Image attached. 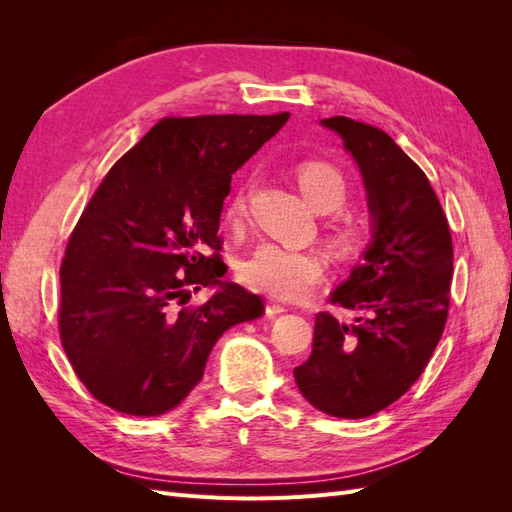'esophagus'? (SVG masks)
<instances>
[{
    "label": "esophagus",
    "mask_w": 512,
    "mask_h": 512,
    "mask_svg": "<svg viewBox=\"0 0 512 512\" xmlns=\"http://www.w3.org/2000/svg\"><path fill=\"white\" fill-rule=\"evenodd\" d=\"M284 312H288V305H284V303H280V301H269L267 314L275 316V314H284Z\"/></svg>",
    "instance_id": "esophagus-1"
}]
</instances>
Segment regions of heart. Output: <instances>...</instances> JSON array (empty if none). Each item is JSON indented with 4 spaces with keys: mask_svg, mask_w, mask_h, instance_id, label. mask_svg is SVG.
Masks as SVG:
<instances>
[{
    "mask_svg": "<svg viewBox=\"0 0 512 512\" xmlns=\"http://www.w3.org/2000/svg\"><path fill=\"white\" fill-rule=\"evenodd\" d=\"M294 175H297L309 203L322 213L342 209L352 194V183L344 168L331 160H303L294 168ZM254 185L256 177L250 173L239 181L235 192L230 194L224 209V224L228 228L239 230L245 224ZM331 239L342 250L354 252L363 245L365 230L354 218H339L331 224ZM324 269H327V262L316 250H301V247H288L273 241L260 243L239 265V273L245 284L284 301L307 299L320 284Z\"/></svg>",
    "mask_w": 512,
    "mask_h": 512,
    "instance_id": "b5f03b06",
    "label": "heart"
}]
</instances>
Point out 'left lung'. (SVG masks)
I'll return each mask as SVG.
<instances>
[{"mask_svg":"<svg viewBox=\"0 0 512 512\" xmlns=\"http://www.w3.org/2000/svg\"><path fill=\"white\" fill-rule=\"evenodd\" d=\"M359 164L374 215V241L331 303L356 309L354 324L316 316L309 359L294 367L303 397L339 418L391 406L421 378L446 327L453 239L427 175L380 128L322 119Z\"/></svg>","mask_w":512,"mask_h":512,"instance_id":"obj_1","label":"left lung"}]
</instances>
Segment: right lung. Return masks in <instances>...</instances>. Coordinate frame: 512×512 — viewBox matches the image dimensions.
Segmentation results:
<instances>
[{"instance_id":"add662e5","label":"right lung","mask_w":512,"mask_h":512,"mask_svg":"<svg viewBox=\"0 0 512 512\" xmlns=\"http://www.w3.org/2000/svg\"><path fill=\"white\" fill-rule=\"evenodd\" d=\"M280 115L164 117L108 170L61 260L59 337L104 406L156 416L203 378L207 356L262 301L220 277V213L239 166L282 130ZM221 290L203 304L200 287Z\"/></svg>"}]
</instances>
